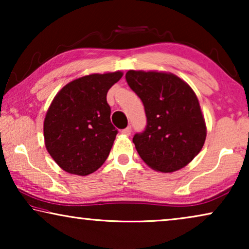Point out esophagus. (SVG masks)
<instances>
[{
	"label": "esophagus",
	"mask_w": 249,
	"mask_h": 249,
	"mask_svg": "<svg viewBox=\"0 0 249 249\" xmlns=\"http://www.w3.org/2000/svg\"><path fill=\"white\" fill-rule=\"evenodd\" d=\"M122 134L125 136H130L131 135V127H127L125 129L122 130Z\"/></svg>",
	"instance_id": "obj_1"
}]
</instances>
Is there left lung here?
Returning a JSON list of instances; mask_svg holds the SVG:
<instances>
[{"instance_id": "left-lung-1", "label": "left lung", "mask_w": 249, "mask_h": 249, "mask_svg": "<svg viewBox=\"0 0 249 249\" xmlns=\"http://www.w3.org/2000/svg\"><path fill=\"white\" fill-rule=\"evenodd\" d=\"M129 87L145 107L147 125L132 138L139 156L159 172L178 171L194 160L206 139L198 98L186 81L163 71L129 70Z\"/></svg>"}]
</instances>
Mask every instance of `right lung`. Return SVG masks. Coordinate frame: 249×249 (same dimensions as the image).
<instances>
[{"label": "right lung", "mask_w": 249, "mask_h": 249, "mask_svg": "<svg viewBox=\"0 0 249 249\" xmlns=\"http://www.w3.org/2000/svg\"><path fill=\"white\" fill-rule=\"evenodd\" d=\"M121 71L91 73L67 84L53 98L44 120L47 152L61 169L87 176L107 159L118 130L111 124L107 94Z\"/></svg>", "instance_id": "right-lung-1"}]
</instances>
